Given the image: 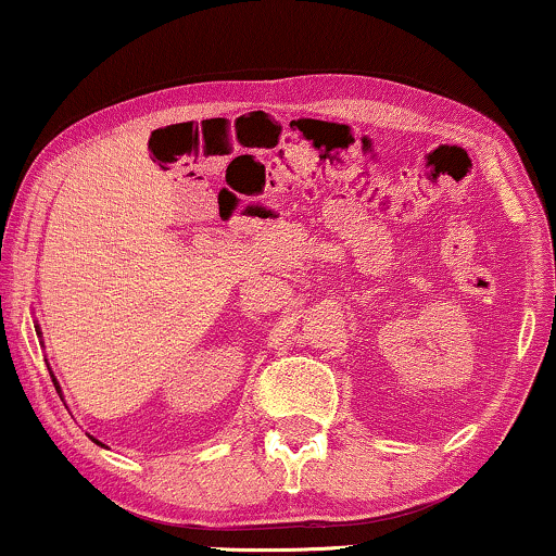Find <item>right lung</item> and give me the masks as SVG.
I'll list each match as a JSON object with an SVG mask.
<instances>
[{
    "mask_svg": "<svg viewBox=\"0 0 556 556\" xmlns=\"http://www.w3.org/2000/svg\"><path fill=\"white\" fill-rule=\"evenodd\" d=\"M38 333H40V328H38ZM51 377H53V375H51ZM53 384H55V390H59V392H61V388H59V382H55V377H53ZM89 439H91V441H94V444H100V446H104V444H102V441H97V439H94V435H89Z\"/></svg>",
    "mask_w": 556,
    "mask_h": 556,
    "instance_id": "add662e5",
    "label": "right lung"
}]
</instances>
